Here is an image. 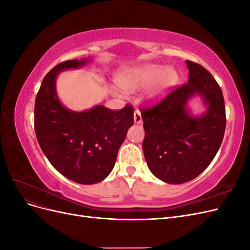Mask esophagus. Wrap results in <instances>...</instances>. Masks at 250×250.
Returning a JSON list of instances; mask_svg holds the SVG:
<instances>
[{
	"mask_svg": "<svg viewBox=\"0 0 250 250\" xmlns=\"http://www.w3.org/2000/svg\"><path fill=\"white\" fill-rule=\"evenodd\" d=\"M133 118H134V122L135 123H142V115L139 109H135L133 113Z\"/></svg>",
	"mask_w": 250,
	"mask_h": 250,
	"instance_id": "1",
	"label": "esophagus"
}]
</instances>
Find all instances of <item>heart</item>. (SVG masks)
Returning a JSON list of instances; mask_svg holds the SVG:
<instances>
[{
  "label": "heart",
  "instance_id": "obj_1",
  "mask_svg": "<svg viewBox=\"0 0 250 250\" xmlns=\"http://www.w3.org/2000/svg\"><path fill=\"white\" fill-rule=\"evenodd\" d=\"M178 80V75L172 67L148 63L124 71L118 78L119 84L126 89H137L149 85L147 97L151 100L163 96Z\"/></svg>",
  "mask_w": 250,
  "mask_h": 250
}]
</instances>
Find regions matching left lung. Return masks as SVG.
<instances>
[{
	"mask_svg": "<svg viewBox=\"0 0 250 250\" xmlns=\"http://www.w3.org/2000/svg\"><path fill=\"white\" fill-rule=\"evenodd\" d=\"M188 81L161 101L141 108L145 138L143 151L148 168L168 184H184L197 177L214 160L224 137V98L211 74L187 60ZM195 93L209 105L206 115L193 118L185 109Z\"/></svg>",
	"mask_w": 250,
	"mask_h": 250,
	"instance_id": "left-lung-1",
	"label": "left lung"
}]
</instances>
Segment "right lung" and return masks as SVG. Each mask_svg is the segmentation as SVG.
<instances>
[{
  "instance_id": "add662e5",
  "label": "right lung",
  "mask_w": 250,
  "mask_h": 250,
  "mask_svg": "<svg viewBox=\"0 0 250 250\" xmlns=\"http://www.w3.org/2000/svg\"><path fill=\"white\" fill-rule=\"evenodd\" d=\"M86 62L66 60L44 76L35 98L34 129L53 167L75 183L93 185L108 176L113 169L119 148L134 120L130 104L121 110L98 105L82 112L62 106L55 87L58 73Z\"/></svg>"
}]
</instances>
